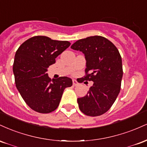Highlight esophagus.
<instances>
[{
  "mask_svg": "<svg viewBox=\"0 0 147 147\" xmlns=\"http://www.w3.org/2000/svg\"><path fill=\"white\" fill-rule=\"evenodd\" d=\"M72 84H73V86H78L79 84L78 82H77L75 79H73V80H72Z\"/></svg>",
  "mask_w": 147,
  "mask_h": 147,
  "instance_id": "obj_1",
  "label": "esophagus"
}]
</instances>
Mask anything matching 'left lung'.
<instances>
[{
  "instance_id": "1",
  "label": "left lung",
  "mask_w": 147,
  "mask_h": 147,
  "mask_svg": "<svg viewBox=\"0 0 147 147\" xmlns=\"http://www.w3.org/2000/svg\"><path fill=\"white\" fill-rule=\"evenodd\" d=\"M70 48L83 52L86 61V75L83 79L94 82L87 95L77 99L79 109L92 117L105 113L120 91L123 70L122 57L117 48L101 36L78 40Z\"/></svg>"
}]
</instances>
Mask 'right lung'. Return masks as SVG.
Here are the masks:
<instances>
[{"mask_svg": "<svg viewBox=\"0 0 147 147\" xmlns=\"http://www.w3.org/2000/svg\"><path fill=\"white\" fill-rule=\"evenodd\" d=\"M70 45L67 41L36 36L22 43L16 51L13 65L16 86L32 110L41 113L54 111L59 104L64 89L72 85L69 77L51 80L46 72Z\"/></svg>", "mask_w": 147, "mask_h": 147, "instance_id": "right-lung-1", "label": "right lung"}]
</instances>
